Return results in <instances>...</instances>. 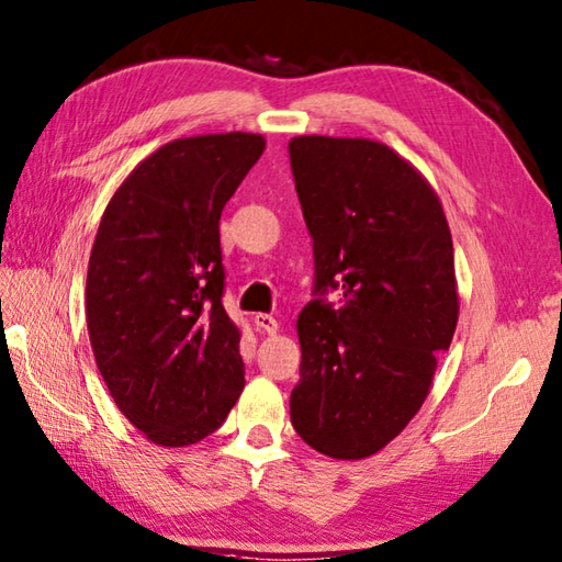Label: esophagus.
I'll use <instances>...</instances> for the list:
<instances>
[{"label": "esophagus", "mask_w": 562, "mask_h": 562, "mask_svg": "<svg viewBox=\"0 0 562 562\" xmlns=\"http://www.w3.org/2000/svg\"><path fill=\"white\" fill-rule=\"evenodd\" d=\"M252 322H255V329H258L260 334H270L272 336V334L280 331L278 319H274V316H270V314H255Z\"/></svg>", "instance_id": "1"}]
</instances>
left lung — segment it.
<instances>
[{
	"instance_id": "8db88e82",
	"label": "left lung",
	"mask_w": 562,
	"mask_h": 562,
	"mask_svg": "<svg viewBox=\"0 0 562 562\" xmlns=\"http://www.w3.org/2000/svg\"><path fill=\"white\" fill-rule=\"evenodd\" d=\"M314 246V294L297 319V435L334 459L371 457L430 393L459 316L452 233L435 189L375 139H290ZM339 286L342 307L321 297Z\"/></svg>"
}]
</instances>
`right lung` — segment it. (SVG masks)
<instances>
[{
	"mask_svg": "<svg viewBox=\"0 0 562 562\" xmlns=\"http://www.w3.org/2000/svg\"><path fill=\"white\" fill-rule=\"evenodd\" d=\"M265 137L167 142L112 193L88 262L86 319L120 413L159 447L216 432L246 385L223 310L218 221Z\"/></svg>",
	"mask_w": 562,
	"mask_h": 562,
	"instance_id": "add662e5",
	"label": "right lung"
}]
</instances>
